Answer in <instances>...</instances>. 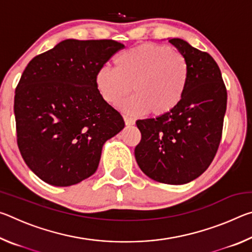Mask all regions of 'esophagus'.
<instances>
[{
    "mask_svg": "<svg viewBox=\"0 0 252 252\" xmlns=\"http://www.w3.org/2000/svg\"><path fill=\"white\" fill-rule=\"evenodd\" d=\"M123 119H125V122H126V126H133L134 125V120L133 119H131L126 116H123Z\"/></svg>",
    "mask_w": 252,
    "mask_h": 252,
    "instance_id": "esophagus-1",
    "label": "esophagus"
}]
</instances>
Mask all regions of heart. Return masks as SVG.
Instances as JSON below:
<instances>
[{"label":"heart","mask_w":252,"mask_h":252,"mask_svg":"<svg viewBox=\"0 0 252 252\" xmlns=\"http://www.w3.org/2000/svg\"><path fill=\"white\" fill-rule=\"evenodd\" d=\"M188 82L189 65L185 55L151 42L123 51L114 59V70L102 67L95 74V87L109 104L120 102L132 87L134 95L121 104L130 116L172 113L183 100Z\"/></svg>","instance_id":"heart-1"}]
</instances>
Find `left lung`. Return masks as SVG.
<instances>
[{"label": "left lung", "mask_w": 252, "mask_h": 252, "mask_svg": "<svg viewBox=\"0 0 252 252\" xmlns=\"http://www.w3.org/2000/svg\"><path fill=\"white\" fill-rule=\"evenodd\" d=\"M189 65V82L172 113L138 120L141 141L134 149L140 169L155 181L185 185L206 171L222 134L227 90L210 54L182 39H169Z\"/></svg>", "instance_id": "obj_1"}]
</instances>
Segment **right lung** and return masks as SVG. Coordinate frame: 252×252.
<instances>
[{"label": "right lung", "mask_w": 252, "mask_h": 252, "mask_svg": "<svg viewBox=\"0 0 252 252\" xmlns=\"http://www.w3.org/2000/svg\"><path fill=\"white\" fill-rule=\"evenodd\" d=\"M125 48L113 40H64L33 58L14 96L18 146L41 180L69 187L96 171L102 148L125 121L102 99L96 72Z\"/></svg>", "instance_id": "right-lung-1"}]
</instances>
